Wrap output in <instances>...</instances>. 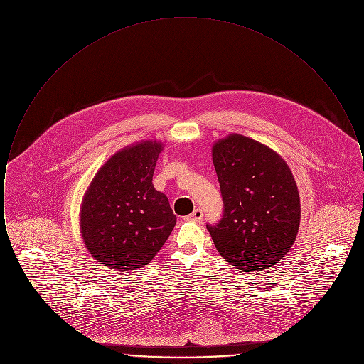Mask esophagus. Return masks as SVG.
Returning a JSON list of instances; mask_svg holds the SVG:
<instances>
[{"mask_svg":"<svg viewBox=\"0 0 364 364\" xmlns=\"http://www.w3.org/2000/svg\"><path fill=\"white\" fill-rule=\"evenodd\" d=\"M187 220L193 221V223H200L203 220V211L200 208H195L190 215L187 217Z\"/></svg>","mask_w":364,"mask_h":364,"instance_id":"34e87169","label":"esophagus"}]
</instances>
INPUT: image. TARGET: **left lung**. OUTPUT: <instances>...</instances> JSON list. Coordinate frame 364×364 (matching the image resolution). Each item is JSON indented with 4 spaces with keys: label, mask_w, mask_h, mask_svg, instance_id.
I'll use <instances>...</instances> for the list:
<instances>
[{
    "label": "left lung",
    "mask_w": 364,
    "mask_h": 364,
    "mask_svg": "<svg viewBox=\"0 0 364 364\" xmlns=\"http://www.w3.org/2000/svg\"><path fill=\"white\" fill-rule=\"evenodd\" d=\"M224 213L206 225L217 251L242 272L282 259L300 224V198L287 162L254 139L230 134L213 146Z\"/></svg>",
    "instance_id": "8db88e82"
}]
</instances>
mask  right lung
I'll list each match as a JSON object with an SVG mask.
<instances>
[{
	"instance_id": "1",
	"label": "right lung",
	"mask_w": 364,
	"mask_h": 364,
	"mask_svg": "<svg viewBox=\"0 0 364 364\" xmlns=\"http://www.w3.org/2000/svg\"><path fill=\"white\" fill-rule=\"evenodd\" d=\"M161 141L143 140L110 156L92 178L80 210L87 251L104 266L128 272L150 263L168 240L176 215L153 186Z\"/></svg>"
}]
</instances>
